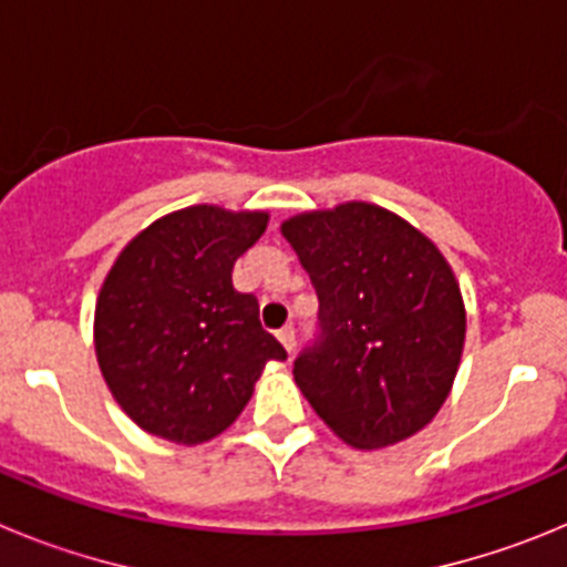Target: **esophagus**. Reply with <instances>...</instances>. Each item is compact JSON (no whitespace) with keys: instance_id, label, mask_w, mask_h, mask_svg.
Wrapping results in <instances>:
<instances>
[{"instance_id":"obj_1","label":"esophagus","mask_w":567,"mask_h":567,"mask_svg":"<svg viewBox=\"0 0 567 567\" xmlns=\"http://www.w3.org/2000/svg\"><path fill=\"white\" fill-rule=\"evenodd\" d=\"M278 340H280V346L287 349V352H292V349H295V329L292 327H284L278 332Z\"/></svg>"}]
</instances>
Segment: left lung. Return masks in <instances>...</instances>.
Listing matches in <instances>:
<instances>
[{"instance_id": "obj_1", "label": "left lung", "mask_w": 567, "mask_h": 567, "mask_svg": "<svg viewBox=\"0 0 567 567\" xmlns=\"http://www.w3.org/2000/svg\"><path fill=\"white\" fill-rule=\"evenodd\" d=\"M318 292V338L295 383L354 449H380L432 423L452 392L465 307L449 260L400 215L365 202L280 224Z\"/></svg>"}]
</instances>
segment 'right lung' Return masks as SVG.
Wrapping results in <instances>:
<instances>
[{
    "mask_svg": "<svg viewBox=\"0 0 567 567\" xmlns=\"http://www.w3.org/2000/svg\"><path fill=\"white\" fill-rule=\"evenodd\" d=\"M267 213L198 204L135 235L96 300V358L107 389L155 437L198 445L235 423L267 360L284 346L260 329L258 298L233 267Z\"/></svg>",
    "mask_w": 567,
    "mask_h": 567,
    "instance_id": "right-lung-1",
    "label": "right lung"
}]
</instances>
